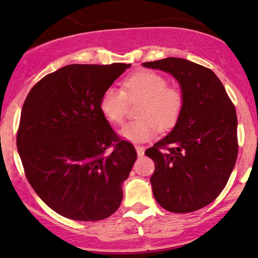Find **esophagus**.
<instances>
[{
    "mask_svg": "<svg viewBox=\"0 0 258 258\" xmlns=\"http://www.w3.org/2000/svg\"><path fill=\"white\" fill-rule=\"evenodd\" d=\"M136 152H137L138 156H143L144 155V147L136 146Z\"/></svg>",
    "mask_w": 258,
    "mask_h": 258,
    "instance_id": "34e87169",
    "label": "esophagus"
}]
</instances>
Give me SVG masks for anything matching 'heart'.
I'll list each match as a JSON object with an SVG mask.
<instances>
[{
  "instance_id": "b5f03b06",
  "label": "heart",
  "mask_w": 258,
  "mask_h": 258,
  "mask_svg": "<svg viewBox=\"0 0 258 258\" xmlns=\"http://www.w3.org/2000/svg\"><path fill=\"white\" fill-rule=\"evenodd\" d=\"M123 88L109 86L99 99V109L108 121L121 123L125 116L127 97H142L139 119L125 123L119 135L133 143L147 142L160 131L172 128L182 112L184 99L182 92L168 87L167 80L161 74L150 70H139L127 76Z\"/></svg>"
}]
</instances>
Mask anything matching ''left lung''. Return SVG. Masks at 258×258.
Returning a JSON list of instances; mask_svg holds the SVG:
<instances>
[{"label": "left lung", "instance_id": "1", "mask_svg": "<svg viewBox=\"0 0 258 258\" xmlns=\"http://www.w3.org/2000/svg\"><path fill=\"white\" fill-rule=\"evenodd\" d=\"M142 65L172 75L184 99L172 131L146 150L155 164L154 198L167 211H197L221 194L235 165V108L220 79L203 65L174 57Z\"/></svg>", "mask_w": 258, "mask_h": 258}]
</instances>
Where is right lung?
Masks as SVG:
<instances>
[{"instance_id": "add662e5", "label": "right lung", "mask_w": 258, "mask_h": 258, "mask_svg": "<svg viewBox=\"0 0 258 258\" xmlns=\"http://www.w3.org/2000/svg\"><path fill=\"white\" fill-rule=\"evenodd\" d=\"M130 67L67 65L40 80L23 105L17 147L26 178L47 206L70 220H104L122 200L137 153L109 125L99 99Z\"/></svg>"}]
</instances>
